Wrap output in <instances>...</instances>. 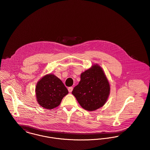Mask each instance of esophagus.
I'll use <instances>...</instances> for the list:
<instances>
[{"label": "esophagus", "mask_w": 150, "mask_h": 150, "mask_svg": "<svg viewBox=\"0 0 150 150\" xmlns=\"http://www.w3.org/2000/svg\"><path fill=\"white\" fill-rule=\"evenodd\" d=\"M68 91H69V93H71V92L72 91V90H73V87H68Z\"/></svg>", "instance_id": "esophagus-1"}]
</instances>
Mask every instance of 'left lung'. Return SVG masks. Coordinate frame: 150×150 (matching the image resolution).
<instances>
[{"label": "left lung", "mask_w": 150, "mask_h": 150, "mask_svg": "<svg viewBox=\"0 0 150 150\" xmlns=\"http://www.w3.org/2000/svg\"><path fill=\"white\" fill-rule=\"evenodd\" d=\"M110 85L100 66L93 65L81 75V81L72 91L80 105L88 111L96 110L106 103Z\"/></svg>", "instance_id": "8db88e82"}]
</instances>
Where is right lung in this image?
<instances>
[{
    "label": "right lung",
    "instance_id": "add662e5",
    "mask_svg": "<svg viewBox=\"0 0 150 150\" xmlns=\"http://www.w3.org/2000/svg\"><path fill=\"white\" fill-rule=\"evenodd\" d=\"M68 93V91L62 81L53 74L43 76L35 87L37 102L46 109L58 106Z\"/></svg>",
    "mask_w": 150,
    "mask_h": 150
}]
</instances>
